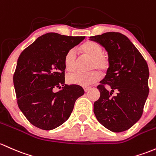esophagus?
<instances>
[{
  "mask_svg": "<svg viewBox=\"0 0 156 156\" xmlns=\"http://www.w3.org/2000/svg\"><path fill=\"white\" fill-rule=\"evenodd\" d=\"M83 90H84L85 92H87L90 90V87H83Z\"/></svg>",
  "mask_w": 156,
  "mask_h": 156,
  "instance_id": "esophagus-1",
  "label": "esophagus"
}]
</instances>
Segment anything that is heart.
<instances>
[{
    "label": "heart",
    "mask_w": 156,
    "mask_h": 156,
    "mask_svg": "<svg viewBox=\"0 0 156 156\" xmlns=\"http://www.w3.org/2000/svg\"><path fill=\"white\" fill-rule=\"evenodd\" d=\"M81 52L85 58L90 59L89 70H92L87 73L80 72H73L66 76V81L69 83L87 87L98 81L101 78V71L102 74H105L108 71L109 62L108 58L103 53V48L98 44L92 41H87L81 47ZM78 56L76 50L71 49L66 52L64 58L65 68L68 71H72L76 68ZM98 71H97V70Z\"/></svg>",
    "instance_id": "obj_1"
}]
</instances>
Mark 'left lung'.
I'll use <instances>...</instances> for the list:
<instances>
[{"instance_id":"1","label":"left lung","mask_w":156,"mask_h":156,"mask_svg":"<svg viewBox=\"0 0 156 156\" xmlns=\"http://www.w3.org/2000/svg\"><path fill=\"white\" fill-rule=\"evenodd\" d=\"M108 52L109 67L97 88L100 98L94 103L98 121L109 130L121 133L141 119L149 94V69L146 61L129 39L109 32L90 37ZM111 87L110 91L105 88ZM116 92V95L112 94Z\"/></svg>"}]
</instances>
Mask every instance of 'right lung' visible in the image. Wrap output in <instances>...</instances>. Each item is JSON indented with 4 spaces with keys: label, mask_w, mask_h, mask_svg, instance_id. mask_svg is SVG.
I'll return each mask as SVG.
<instances>
[{
    "label": "right lung",
    "mask_w": 156,
    "mask_h": 156,
    "mask_svg": "<svg viewBox=\"0 0 156 156\" xmlns=\"http://www.w3.org/2000/svg\"><path fill=\"white\" fill-rule=\"evenodd\" d=\"M84 38L49 32L20 53L13 83L18 107L32 125L44 130L61 126L84 94L81 86L64 84L65 55ZM56 87L62 89L55 93Z\"/></svg>",
    "instance_id": "1"
}]
</instances>
